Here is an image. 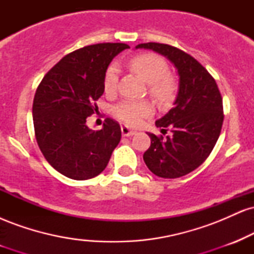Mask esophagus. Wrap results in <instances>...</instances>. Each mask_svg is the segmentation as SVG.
I'll return each instance as SVG.
<instances>
[{"label":"esophagus","mask_w":254,"mask_h":254,"mask_svg":"<svg viewBox=\"0 0 254 254\" xmlns=\"http://www.w3.org/2000/svg\"><path fill=\"white\" fill-rule=\"evenodd\" d=\"M122 133H123V136H125V137H130V136L135 135L136 131L131 130L129 127H127V125H123V127H122Z\"/></svg>","instance_id":"1"}]
</instances>
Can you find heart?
I'll return each mask as SVG.
<instances>
[{"label":"heart","mask_w":254,"mask_h":254,"mask_svg":"<svg viewBox=\"0 0 254 254\" xmlns=\"http://www.w3.org/2000/svg\"><path fill=\"white\" fill-rule=\"evenodd\" d=\"M130 65L149 84V92L154 98L159 101H167L173 97L176 83L168 76L170 68L164 58L154 54H143L132 58ZM118 77V64H111L104 76V89L107 94H113L117 90ZM153 111V105L149 101L127 100L113 109V115L125 124L136 125L142 118L149 117Z\"/></svg>","instance_id":"b5f03b06"}]
</instances>
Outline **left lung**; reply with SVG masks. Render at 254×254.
Segmentation results:
<instances>
[{
    "label": "left lung",
    "instance_id": "1",
    "mask_svg": "<svg viewBox=\"0 0 254 254\" xmlns=\"http://www.w3.org/2000/svg\"><path fill=\"white\" fill-rule=\"evenodd\" d=\"M135 49L153 50L174 64L179 75L173 109L157 119L164 138L147 132L151 144L143 154L150 172L174 179L186 176L205 161L216 144L223 123L222 97L216 81L198 61L174 46L160 43L138 44Z\"/></svg>",
    "mask_w": 254,
    "mask_h": 254
}]
</instances>
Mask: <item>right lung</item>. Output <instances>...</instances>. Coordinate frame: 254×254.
Segmentation results:
<instances>
[{
    "mask_svg": "<svg viewBox=\"0 0 254 254\" xmlns=\"http://www.w3.org/2000/svg\"><path fill=\"white\" fill-rule=\"evenodd\" d=\"M123 43L84 46L64 56L38 86L33 100L37 143L46 161L63 176L86 180L100 174L122 137L121 127L107 118L103 129L87 127V117L104 93L107 66Z\"/></svg>",
    "mask_w": 254,
    "mask_h": 254,
    "instance_id": "add662e5",
    "label": "right lung"
}]
</instances>
